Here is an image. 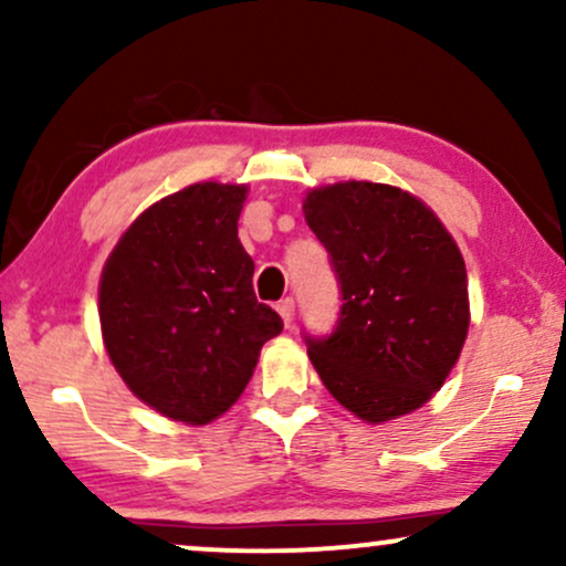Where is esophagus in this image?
I'll use <instances>...</instances> for the list:
<instances>
[{"mask_svg": "<svg viewBox=\"0 0 566 566\" xmlns=\"http://www.w3.org/2000/svg\"><path fill=\"white\" fill-rule=\"evenodd\" d=\"M276 311L279 316H282V322L290 327L292 319H295V301H292V297H282V301L276 303Z\"/></svg>", "mask_w": 566, "mask_h": 566, "instance_id": "1", "label": "esophagus"}]
</instances>
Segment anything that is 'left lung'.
<instances>
[{"mask_svg":"<svg viewBox=\"0 0 566 566\" xmlns=\"http://www.w3.org/2000/svg\"><path fill=\"white\" fill-rule=\"evenodd\" d=\"M329 252L340 314L327 337L305 335L327 391L365 423L423 407L469 335V276L441 220L396 186L346 180L303 199Z\"/></svg>","mask_w":566,"mask_h":566,"instance_id":"obj_1","label":"left lung"}]
</instances>
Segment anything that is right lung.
Masks as SVG:
<instances>
[{
  "label": "right lung",
  "instance_id": "1",
  "mask_svg": "<svg viewBox=\"0 0 566 566\" xmlns=\"http://www.w3.org/2000/svg\"><path fill=\"white\" fill-rule=\"evenodd\" d=\"M247 186L193 184L135 218L97 290L103 343L127 388L165 418H220L282 316L258 303L237 237Z\"/></svg>",
  "mask_w": 566,
  "mask_h": 566
}]
</instances>
